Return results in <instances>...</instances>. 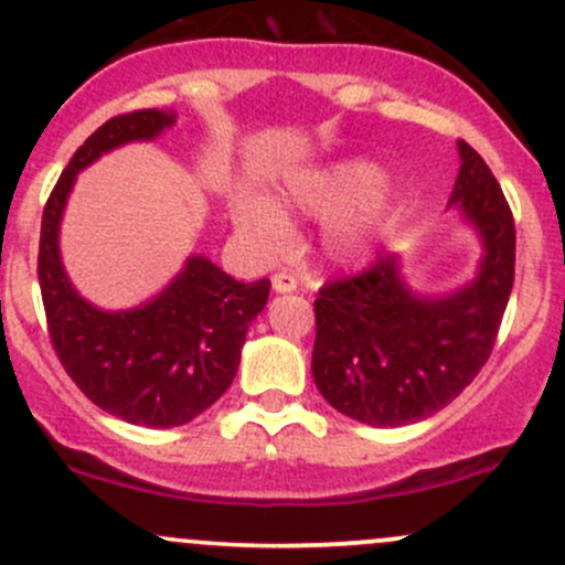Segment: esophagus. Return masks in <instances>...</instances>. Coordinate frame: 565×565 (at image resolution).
<instances>
[{
  "label": "esophagus",
  "instance_id": "34e87169",
  "mask_svg": "<svg viewBox=\"0 0 565 565\" xmlns=\"http://www.w3.org/2000/svg\"><path fill=\"white\" fill-rule=\"evenodd\" d=\"M274 291H276V295H289V291H297V278L291 274H276L274 276Z\"/></svg>",
  "mask_w": 565,
  "mask_h": 565
}]
</instances>
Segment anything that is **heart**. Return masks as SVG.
Here are the masks:
<instances>
[{"mask_svg": "<svg viewBox=\"0 0 565 565\" xmlns=\"http://www.w3.org/2000/svg\"><path fill=\"white\" fill-rule=\"evenodd\" d=\"M281 210L323 220L321 257L332 268L366 263L391 212V188L374 161L345 159L327 167H305L284 178L276 204L242 199L233 225L257 257H276L291 242V223Z\"/></svg>", "mask_w": 565, "mask_h": 565, "instance_id": "1", "label": "heart"}]
</instances>
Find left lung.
Returning <instances> with one entry per match:
<instances>
[{
    "label": "left lung",
    "mask_w": 565,
    "mask_h": 565,
    "mask_svg": "<svg viewBox=\"0 0 565 565\" xmlns=\"http://www.w3.org/2000/svg\"><path fill=\"white\" fill-rule=\"evenodd\" d=\"M457 151L449 210L481 244L470 281L446 291L414 289L404 257L385 255L316 297V387L364 425L401 427L440 412L494 348L515 278V225L486 161L465 140Z\"/></svg>",
    "instance_id": "left-lung-1"
}]
</instances>
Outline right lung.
<instances>
[{
  "mask_svg": "<svg viewBox=\"0 0 565 565\" xmlns=\"http://www.w3.org/2000/svg\"><path fill=\"white\" fill-rule=\"evenodd\" d=\"M178 114L132 111L97 127L57 180L42 215L39 287L57 359L93 404L146 427L196 419L231 387L270 281L242 284L210 257L188 255L146 302L108 310L79 295L61 255V225L76 174L129 142H151Z\"/></svg>",
  "mask_w": 565,
  "mask_h": 565,
  "instance_id": "right-lung-1",
  "label": "right lung"
}]
</instances>
